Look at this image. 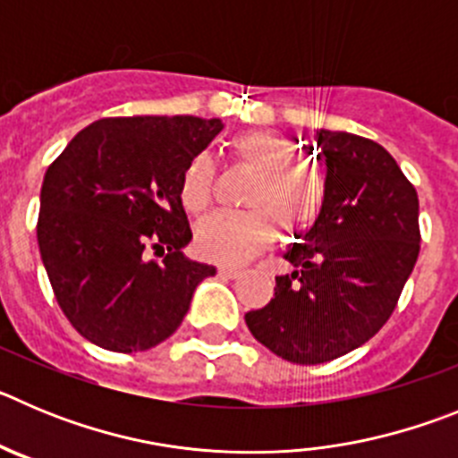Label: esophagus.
Wrapping results in <instances>:
<instances>
[{
	"label": "esophagus",
	"instance_id": "1",
	"mask_svg": "<svg viewBox=\"0 0 458 458\" xmlns=\"http://www.w3.org/2000/svg\"><path fill=\"white\" fill-rule=\"evenodd\" d=\"M217 273H220L222 277H226V279H233V277H238V275H241V268H233V266H222V268H217Z\"/></svg>",
	"mask_w": 458,
	"mask_h": 458
}]
</instances>
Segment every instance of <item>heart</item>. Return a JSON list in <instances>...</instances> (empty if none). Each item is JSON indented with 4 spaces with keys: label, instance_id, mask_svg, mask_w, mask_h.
<instances>
[{
    "label": "heart",
    "instance_id": "heart-1",
    "mask_svg": "<svg viewBox=\"0 0 458 458\" xmlns=\"http://www.w3.org/2000/svg\"><path fill=\"white\" fill-rule=\"evenodd\" d=\"M241 167L257 174L245 213H217L197 226V250L216 264L238 266L266 252L277 238L302 236L317 225L327 201V179L289 137L250 131L229 141ZM216 169L206 153L194 156L181 174L179 197L188 213L199 216L213 201Z\"/></svg>",
    "mask_w": 458,
    "mask_h": 458
}]
</instances>
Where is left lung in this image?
I'll return each instance as SVG.
<instances>
[{
    "label": "left lung",
    "instance_id": "1",
    "mask_svg": "<svg viewBox=\"0 0 458 458\" xmlns=\"http://www.w3.org/2000/svg\"><path fill=\"white\" fill-rule=\"evenodd\" d=\"M314 148V147H311ZM327 165L323 216L284 254L291 275L245 314L250 333L295 365H321L369 342L392 317L420 254V201L386 148L351 132H317Z\"/></svg>",
    "mask_w": 458,
    "mask_h": 458
}]
</instances>
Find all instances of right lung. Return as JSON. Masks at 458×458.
Listing matches in <instances>:
<instances>
[{
    "instance_id": "1",
    "label": "right lung",
    "mask_w": 458,
    "mask_h": 458,
    "mask_svg": "<svg viewBox=\"0 0 458 458\" xmlns=\"http://www.w3.org/2000/svg\"><path fill=\"white\" fill-rule=\"evenodd\" d=\"M220 131V119L199 116L100 119L47 167L40 259L71 326L100 349L132 353L165 342L197 284L216 275L181 252L192 232L179 185Z\"/></svg>"
}]
</instances>
